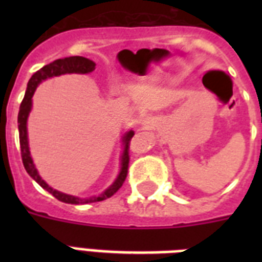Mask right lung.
Listing matches in <instances>:
<instances>
[{
	"label": "right lung",
	"instance_id": "1",
	"mask_svg": "<svg viewBox=\"0 0 262 262\" xmlns=\"http://www.w3.org/2000/svg\"><path fill=\"white\" fill-rule=\"evenodd\" d=\"M95 69V62L91 61L88 58H84V57H67V58L55 59L54 62L49 63V65H45L42 69H39L38 72H35L32 77L28 81V85H27L26 95H24V99H23L21 104H20V111H18L17 117V123H18V137H20V149H21V159L23 164H24V168L27 170V172L32 177V178L36 181V182L46 189L49 193L54 195L55 199L62 201V203L68 204H88V203H96V201H103V200L110 199L111 195L115 194L117 191L119 190V187L122 186L125 179H126L127 175V168H129V141L133 137V132H127L125 137H123V143H125V151L122 154V163H121V172H119L118 178L115 179V182L111 185L108 189H107L104 193H102L98 197H90V199H79V197H75V195L65 194V193H61V191H57L54 189H51L49 185H47L45 181H43L40 177H39L38 171L34 166V162L31 159L30 155V148H28V140H27V118H28V114H30L31 106H32V95H34L35 90L38 87V84L42 81V80H46L49 77H53V76H59L65 75V73H90Z\"/></svg>",
	"mask_w": 262,
	"mask_h": 262
}]
</instances>
